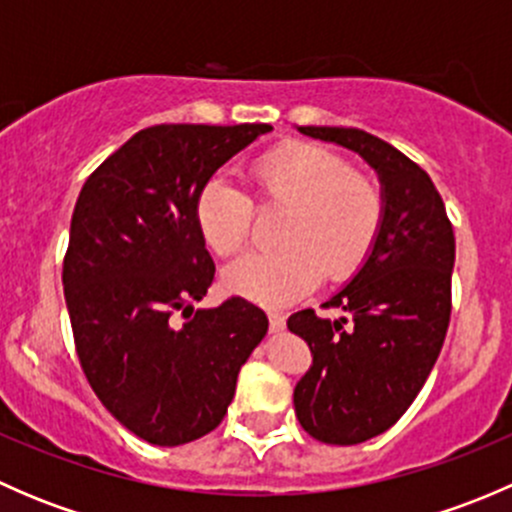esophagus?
Here are the masks:
<instances>
[{
    "label": "esophagus",
    "instance_id": "34e87169",
    "mask_svg": "<svg viewBox=\"0 0 512 512\" xmlns=\"http://www.w3.org/2000/svg\"><path fill=\"white\" fill-rule=\"evenodd\" d=\"M267 317H270L272 332H282V329H285V314H282V312H267Z\"/></svg>",
    "mask_w": 512,
    "mask_h": 512
}]
</instances>
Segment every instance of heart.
<instances>
[{
	"label": "heart",
	"instance_id": "obj_1",
	"mask_svg": "<svg viewBox=\"0 0 512 512\" xmlns=\"http://www.w3.org/2000/svg\"><path fill=\"white\" fill-rule=\"evenodd\" d=\"M252 183L265 205H280L275 250L250 252L225 267L232 292L260 304H287L322 280L344 282L366 262L384 225L379 185L337 153L289 143L252 165ZM195 223L218 255H235L252 225V200L232 180L215 175L195 200Z\"/></svg>",
	"mask_w": 512,
	"mask_h": 512
}]
</instances>
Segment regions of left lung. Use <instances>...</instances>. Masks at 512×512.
I'll return each mask as SVG.
<instances>
[{
    "mask_svg": "<svg viewBox=\"0 0 512 512\" xmlns=\"http://www.w3.org/2000/svg\"><path fill=\"white\" fill-rule=\"evenodd\" d=\"M299 133L359 153L384 195L374 250L324 302L344 317L302 309L287 319L312 352V366L294 386L299 423L317 441L354 446L406 414L441 354L456 237L433 180L391 143L359 128L299 126Z\"/></svg>",
    "mask_w": 512,
    "mask_h": 512,
    "instance_id": "obj_1",
    "label": "left lung"
}]
</instances>
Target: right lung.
I'll return each mask as SVG.
<instances>
[{"mask_svg": "<svg viewBox=\"0 0 512 512\" xmlns=\"http://www.w3.org/2000/svg\"><path fill=\"white\" fill-rule=\"evenodd\" d=\"M270 131L267 123L143 128L76 200L61 275L76 354L101 404L153 446H183L218 428L242 364L267 334L265 312L247 299L193 304L215 277L195 223L200 188Z\"/></svg>", "mask_w": 512, "mask_h": 512, "instance_id": "add662e5", "label": "right lung"}]
</instances>
